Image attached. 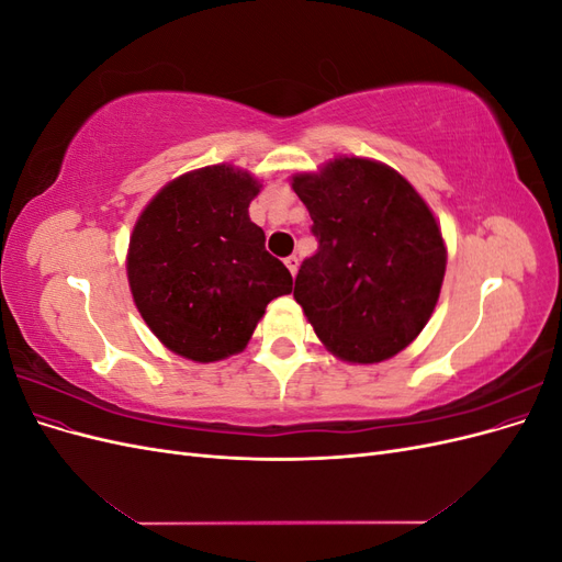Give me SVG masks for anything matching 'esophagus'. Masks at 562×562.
<instances>
[{
    "label": "esophagus",
    "instance_id": "esophagus-1",
    "mask_svg": "<svg viewBox=\"0 0 562 562\" xmlns=\"http://www.w3.org/2000/svg\"><path fill=\"white\" fill-rule=\"evenodd\" d=\"M285 267H288V271H291V274L295 277V271H297V267H300L297 255H291V258H285Z\"/></svg>",
    "mask_w": 562,
    "mask_h": 562
}]
</instances>
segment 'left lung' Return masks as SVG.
Listing matches in <instances>:
<instances>
[{"label":"left lung","mask_w":562,"mask_h":562,"mask_svg":"<svg viewBox=\"0 0 562 562\" xmlns=\"http://www.w3.org/2000/svg\"><path fill=\"white\" fill-rule=\"evenodd\" d=\"M291 184L318 239L297 271L295 302L337 359H391L427 326L446 277L448 248L427 201L363 157H337Z\"/></svg>","instance_id":"obj_1"}]
</instances>
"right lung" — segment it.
Instances as JSON below:
<instances>
[{"instance_id":"right-lung-1","label":"right lung","mask_w":562,"mask_h":562,"mask_svg":"<svg viewBox=\"0 0 562 562\" xmlns=\"http://www.w3.org/2000/svg\"><path fill=\"white\" fill-rule=\"evenodd\" d=\"M260 180L229 164L203 166L164 184L128 241L126 274L147 328L196 363L246 349L267 304L293 277L265 248L248 206Z\"/></svg>"}]
</instances>
